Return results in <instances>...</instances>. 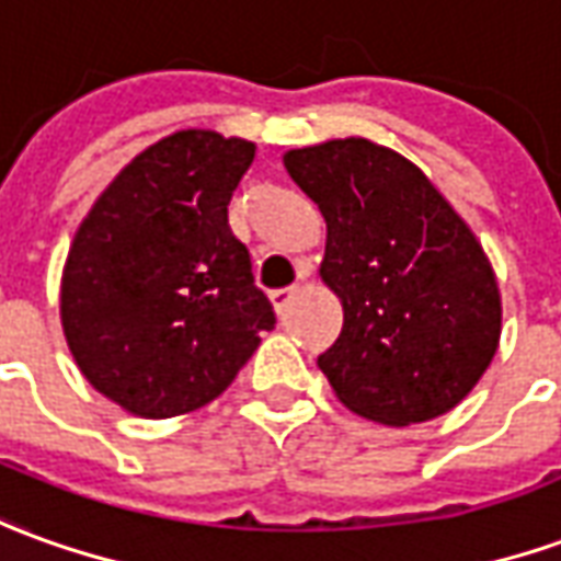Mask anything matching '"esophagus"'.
<instances>
[{"label": "esophagus", "mask_w": 561, "mask_h": 561, "mask_svg": "<svg viewBox=\"0 0 561 561\" xmlns=\"http://www.w3.org/2000/svg\"><path fill=\"white\" fill-rule=\"evenodd\" d=\"M294 297H297V288H279V291H270V304H273L276 312H282V309L291 304Z\"/></svg>", "instance_id": "esophagus-1"}]
</instances>
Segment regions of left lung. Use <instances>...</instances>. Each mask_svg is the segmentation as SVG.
Here are the masks:
<instances>
[{
	"label": "left lung",
	"mask_w": 561,
	"mask_h": 561,
	"mask_svg": "<svg viewBox=\"0 0 561 561\" xmlns=\"http://www.w3.org/2000/svg\"><path fill=\"white\" fill-rule=\"evenodd\" d=\"M282 160L328 225L319 276L343 331L319 367L340 403L391 428L456 410L501 343L499 279L471 225L413 160L364 136Z\"/></svg>",
	"instance_id": "obj_1"
}]
</instances>
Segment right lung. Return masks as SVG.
<instances>
[{"mask_svg": "<svg viewBox=\"0 0 561 561\" xmlns=\"http://www.w3.org/2000/svg\"><path fill=\"white\" fill-rule=\"evenodd\" d=\"M254 142L175 130L117 172L81 218L60 279L78 370L133 416L215 401L276 324L227 203Z\"/></svg>", "mask_w": 561, "mask_h": 561, "instance_id": "1", "label": "right lung"}]
</instances>
